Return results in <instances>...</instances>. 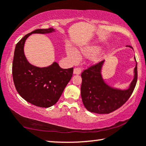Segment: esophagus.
I'll use <instances>...</instances> for the list:
<instances>
[{"instance_id": "1", "label": "esophagus", "mask_w": 146, "mask_h": 146, "mask_svg": "<svg viewBox=\"0 0 146 146\" xmlns=\"http://www.w3.org/2000/svg\"><path fill=\"white\" fill-rule=\"evenodd\" d=\"M82 72V69L80 68H75L74 69V74H80Z\"/></svg>"}]
</instances>
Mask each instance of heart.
Wrapping results in <instances>:
<instances>
[{
	"label": "heart",
	"mask_w": 146,
	"mask_h": 146,
	"mask_svg": "<svg viewBox=\"0 0 146 146\" xmlns=\"http://www.w3.org/2000/svg\"><path fill=\"white\" fill-rule=\"evenodd\" d=\"M100 47L98 46L94 45L90 46H86L80 49V51H76L71 48H68L66 50L67 55L70 59L73 62H76L79 59V56L82 55L84 56H88L94 54L99 50ZM102 57V54H96L92 58V61L93 62H97L100 60Z\"/></svg>",
	"instance_id": "b5f03b06"
}]
</instances>
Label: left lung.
I'll use <instances>...</instances> for the list:
<instances>
[{"mask_svg": "<svg viewBox=\"0 0 146 146\" xmlns=\"http://www.w3.org/2000/svg\"><path fill=\"white\" fill-rule=\"evenodd\" d=\"M132 48V47L129 46ZM135 60L136 62V60ZM104 60L92 66L82 73L81 97L86 108L90 112L110 113L123 106L131 96L137 79V62L134 76L129 87L119 90L110 86L102 76V68Z\"/></svg>", "mask_w": 146, "mask_h": 146, "instance_id": "left-lung-1", "label": "left lung"}]
</instances>
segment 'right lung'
Returning a JSON list of instances; mask_svg holds the SVG:
<instances>
[{
  "label": "right lung",
  "mask_w": 146,
  "mask_h": 146,
  "mask_svg": "<svg viewBox=\"0 0 146 146\" xmlns=\"http://www.w3.org/2000/svg\"><path fill=\"white\" fill-rule=\"evenodd\" d=\"M53 28L36 29L25 35L17 44L13 62V78L16 90L28 102L41 108L54 105L73 74V68H61L54 62L47 67L39 68L28 62L24 52L26 40L32 34H48Z\"/></svg>",
  "instance_id": "1"
}]
</instances>
